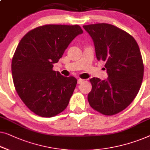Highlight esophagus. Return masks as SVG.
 Segmentation results:
<instances>
[{
	"instance_id": "34e87169",
	"label": "esophagus",
	"mask_w": 150,
	"mask_h": 150,
	"mask_svg": "<svg viewBox=\"0 0 150 150\" xmlns=\"http://www.w3.org/2000/svg\"><path fill=\"white\" fill-rule=\"evenodd\" d=\"M84 81V79H78V84H81L82 82H83Z\"/></svg>"
}]
</instances>
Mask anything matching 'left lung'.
<instances>
[{"label":"left lung","mask_w":150,"mask_h":150,"mask_svg":"<svg viewBox=\"0 0 150 150\" xmlns=\"http://www.w3.org/2000/svg\"><path fill=\"white\" fill-rule=\"evenodd\" d=\"M92 38L97 60L105 62L108 78L90 79L91 108L107 116L118 114L134 100L142 85L144 66L133 36L108 23L83 25Z\"/></svg>","instance_id":"left-lung-1"}]
</instances>
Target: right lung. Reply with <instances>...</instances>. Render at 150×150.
I'll use <instances>...</instances> for the list:
<instances>
[{
	"label": "right lung",
	"mask_w": 150,
	"mask_h": 150,
	"mask_svg": "<svg viewBox=\"0 0 150 150\" xmlns=\"http://www.w3.org/2000/svg\"><path fill=\"white\" fill-rule=\"evenodd\" d=\"M82 32L79 25H45L28 32L17 45L11 64L15 88L38 116L51 118L68 106L77 80L64 76L53 67Z\"/></svg>",
	"instance_id": "right-lung-1"
}]
</instances>
